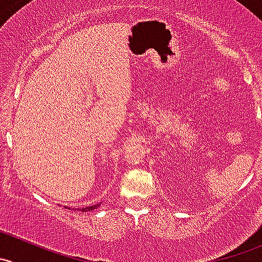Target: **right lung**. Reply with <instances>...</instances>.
<instances>
[{
    "label": "right lung",
    "mask_w": 262,
    "mask_h": 262,
    "mask_svg": "<svg viewBox=\"0 0 262 262\" xmlns=\"http://www.w3.org/2000/svg\"><path fill=\"white\" fill-rule=\"evenodd\" d=\"M100 204H101V203H98V204H95V206H89V207L78 208V211H82V212H87V211H92V210H95V208L100 207Z\"/></svg>",
    "instance_id": "1"
}]
</instances>
